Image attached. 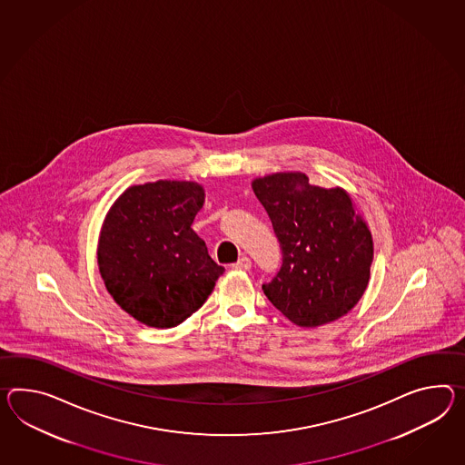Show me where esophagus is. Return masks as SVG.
Here are the masks:
<instances>
[{"mask_svg":"<svg viewBox=\"0 0 465 465\" xmlns=\"http://www.w3.org/2000/svg\"><path fill=\"white\" fill-rule=\"evenodd\" d=\"M250 267H252V262H250V259L247 257V255L240 257L238 262L233 263V269H237V271H250Z\"/></svg>","mask_w":465,"mask_h":465,"instance_id":"34e87169","label":"esophagus"}]
</instances>
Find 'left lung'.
<instances>
[{"label": "left lung", "instance_id": "obj_1", "mask_svg": "<svg viewBox=\"0 0 465 465\" xmlns=\"http://www.w3.org/2000/svg\"><path fill=\"white\" fill-rule=\"evenodd\" d=\"M272 222L282 265L263 294L301 328L348 314L370 281L373 240L341 188L309 184L302 173H277L252 183Z\"/></svg>", "mask_w": 465, "mask_h": 465}]
</instances>
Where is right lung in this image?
<instances>
[{"label":"right lung","instance_id":"add662e5","mask_svg":"<svg viewBox=\"0 0 465 465\" xmlns=\"http://www.w3.org/2000/svg\"><path fill=\"white\" fill-rule=\"evenodd\" d=\"M203 202L200 184L161 180L125 190L104 220L97 250L104 283L146 326L182 324L225 272L193 232Z\"/></svg>","mask_w":465,"mask_h":465}]
</instances>
